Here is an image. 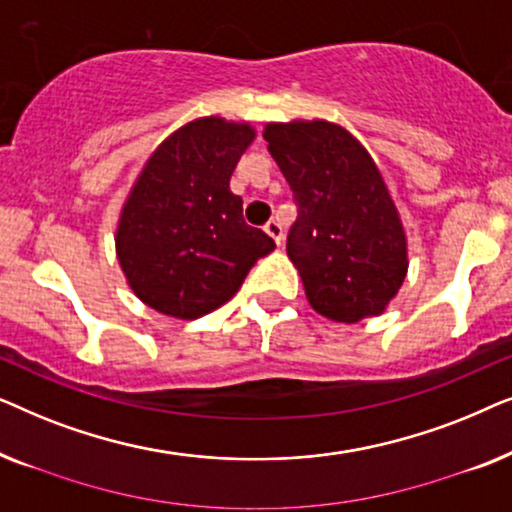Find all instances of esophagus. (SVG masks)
Masks as SVG:
<instances>
[{
	"instance_id": "obj_1",
	"label": "esophagus",
	"mask_w": 512,
	"mask_h": 512,
	"mask_svg": "<svg viewBox=\"0 0 512 512\" xmlns=\"http://www.w3.org/2000/svg\"><path fill=\"white\" fill-rule=\"evenodd\" d=\"M265 233H268L277 244H282V240H284V230H282V223H279V221L272 219V221L265 223Z\"/></svg>"
}]
</instances>
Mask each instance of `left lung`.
<instances>
[{"instance_id": "left-lung-1", "label": "left lung", "mask_w": 512, "mask_h": 512, "mask_svg": "<svg viewBox=\"0 0 512 512\" xmlns=\"http://www.w3.org/2000/svg\"><path fill=\"white\" fill-rule=\"evenodd\" d=\"M263 137L298 207L286 251L310 305L342 324L382 314L408 272V249L373 158L326 121L270 123Z\"/></svg>"}]
</instances>
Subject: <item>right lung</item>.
I'll return each mask as SVG.
<instances>
[{"mask_svg": "<svg viewBox=\"0 0 512 512\" xmlns=\"http://www.w3.org/2000/svg\"><path fill=\"white\" fill-rule=\"evenodd\" d=\"M254 139L247 123L209 116L158 146L125 202L118 263L156 312L198 319L228 303L275 242L244 223L230 174Z\"/></svg>", "mask_w": 512, "mask_h": 512, "instance_id": "right-lung-1", "label": "right lung"}]
</instances>
